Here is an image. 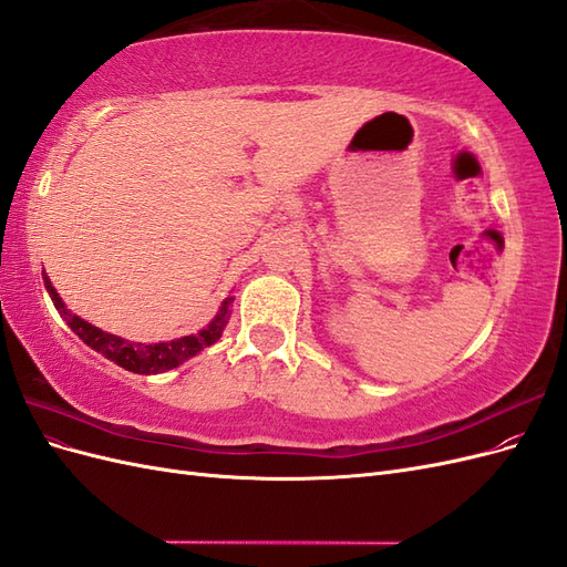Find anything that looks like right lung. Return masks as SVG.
Returning a JSON list of instances; mask_svg holds the SVG:
<instances>
[{
    "label": "right lung",
    "instance_id": "add662e5",
    "mask_svg": "<svg viewBox=\"0 0 567 567\" xmlns=\"http://www.w3.org/2000/svg\"><path fill=\"white\" fill-rule=\"evenodd\" d=\"M44 286L51 296V302L56 305V310L61 312V317L65 319V323L71 326L75 331V336H80V340L84 346H90L92 350L101 352L111 362H115L117 367H123L127 371L134 373H161V371H169L179 367L182 362H186L188 357H194L196 352H200L203 348L213 346V342L219 338L221 329L227 323V315H229V300L221 305L219 315L213 319V323L208 329H203L194 336H184L179 340H169V342H153V346H142V342H130L120 336L106 333L96 329V326L87 323L84 319L71 315L63 307V300L59 298L56 288L51 286V281L44 277Z\"/></svg>",
    "mask_w": 567,
    "mask_h": 567
}]
</instances>
